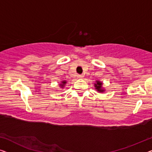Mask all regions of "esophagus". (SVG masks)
<instances>
[{
  "label": "esophagus",
  "mask_w": 152,
  "mask_h": 152,
  "mask_svg": "<svg viewBox=\"0 0 152 152\" xmlns=\"http://www.w3.org/2000/svg\"><path fill=\"white\" fill-rule=\"evenodd\" d=\"M78 78H80V79H82V78H84V76L83 75H78Z\"/></svg>",
  "instance_id": "obj_1"
}]
</instances>
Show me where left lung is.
Returning a JSON list of instances; mask_svg holds the SVG:
<instances>
[{
  "label": "left lung",
  "mask_w": 152,
  "mask_h": 152,
  "mask_svg": "<svg viewBox=\"0 0 152 152\" xmlns=\"http://www.w3.org/2000/svg\"><path fill=\"white\" fill-rule=\"evenodd\" d=\"M102 86H103L102 82H101V81L99 80H96V83H94L95 89L99 93H103L105 91L104 88H103Z\"/></svg>",
  "instance_id": "obj_1"
}]
</instances>
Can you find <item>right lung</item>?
I'll list each match as a JSON object with an SVG mask.
<instances>
[{"label":"right lung","mask_w":152,"mask_h":152,"mask_svg":"<svg viewBox=\"0 0 152 152\" xmlns=\"http://www.w3.org/2000/svg\"><path fill=\"white\" fill-rule=\"evenodd\" d=\"M65 84H67V81L66 80H62L58 85H59V87L61 88H64V87L65 86Z\"/></svg>","instance_id":"right-lung-1"}]
</instances>
